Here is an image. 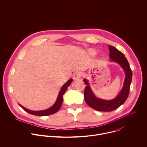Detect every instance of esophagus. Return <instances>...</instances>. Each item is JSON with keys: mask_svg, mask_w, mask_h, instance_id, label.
<instances>
[{"mask_svg": "<svg viewBox=\"0 0 147 147\" xmlns=\"http://www.w3.org/2000/svg\"><path fill=\"white\" fill-rule=\"evenodd\" d=\"M82 76V73L81 71H76L74 73V74H73V78L74 79H78L79 78H80Z\"/></svg>", "mask_w": 147, "mask_h": 147, "instance_id": "obj_1", "label": "esophagus"}]
</instances>
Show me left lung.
I'll use <instances>...</instances> for the list:
<instances>
[{"label": "left lung", "mask_w": 147, "mask_h": 147, "mask_svg": "<svg viewBox=\"0 0 147 147\" xmlns=\"http://www.w3.org/2000/svg\"><path fill=\"white\" fill-rule=\"evenodd\" d=\"M109 49L110 51L109 58L111 59V61H116L121 65L125 73V77L121 91L116 98L110 100L96 98L92 93L87 80L86 79L84 80V81L87 85L84 93L85 100L91 108L98 111L110 112L116 109L126 100L130 90L132 71L127 59L122 52L117 50L116 48L109 45Z\"/></svg>", "instance_id": "left-lung-1"}]
</instances>
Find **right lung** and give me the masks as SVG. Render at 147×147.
<instances>
[{
    "mask_svg": "<svg viewBox=\"0 0 147 147\" xmlns=\"http://www.w3.org/2000/svg\"><path fill=\"white\" fill-rule=\"evenodd\" d=\"M73 81V79H70L67 82H66L65 84L63 86V87L61 88V90L59 94L57 99L55 102V103L49 109L45 110V111H30L28 109H26L25 108L23 107L22 106H21L20 105H19L22 107L25 111H26L27 112L29 113L30 114L35 115V116H48V115H51L52 114L55 113L56 112H57L59 109L60 108L61 105H62V102H63V96L65 94L66 91L67 89V87H69V86L70 85V84Z\"/></svg>",
    "mask_w": 147,
    "mask_h": 147,
    "instance_id": "1",
    "label": "right lung"
}]
</instances>
